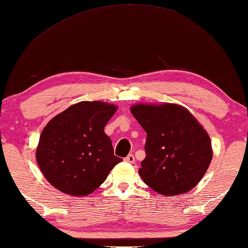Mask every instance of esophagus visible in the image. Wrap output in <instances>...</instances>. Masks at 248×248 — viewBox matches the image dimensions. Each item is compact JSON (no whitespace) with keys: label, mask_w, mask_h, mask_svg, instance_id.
Wrapping results in <instances>:
<instances>
[{"label":"esophagus","mask_w":248,"mask_h":248,"mask_svg":"<svg viewBox=\"0 0 248 248\" xmlns=\"http://www.w3.org/2000/svg\"><path fill=\"white\" fill-rule=\"evenodd\" d=\"M125 162H128V163H134L135 162V159H134V155L133 154H128V155L125 157Z\"/></svg>","instance_id":"34e87169"}]
</instances>
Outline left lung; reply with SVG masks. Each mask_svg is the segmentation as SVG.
<instances>
[{
	"label": "left lung",
	"instance_id": "left-lung-1",
	"mask_svg": "<svg viewBox=\"0 0 248 248\" xmlns=\"http://www.w3.org/2000/svg\"><path fill=\"white\" fill-rule=\"evenodd\" d=\"M131 113L146 132V156L139 170L145 185L163 196L195 188L213 159L202 125L178 104H136Z\"/></svg>",
	"mask_w": 248,
	"mask_h": 248
}]
</instances>
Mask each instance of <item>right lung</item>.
<instances>
[{"mask_svg":"<svg viewBox=\"0 0 248 248\" xmlns=\"http://www.w3.org/2000/svg\"><path fill=\"white\" fill-rule=\"evenodd\" d=\"M117 106L80 102L55 116L42 131L35 157L51 186L69 196H87L123 161L114 155L104 127Z\"/></svg>","mask_w":248,"mask_h":248,"instance_id":"obj_1","label":"right lung"}]
</instances>
